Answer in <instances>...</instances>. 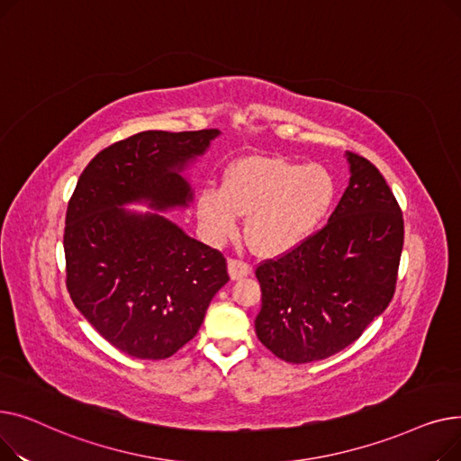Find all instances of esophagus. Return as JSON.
Returning <instances> with one entry per match:
<instances>
[{"instance_id": "esophagus-1", "label": "esophagus", "mask_w": 461, "mask_h": 461, "mask_svg": "<svg viewBox=\"0 0 461 461\" xmlns=\"http://www.w3.org/2000/svg\"><path fill=\"white\" fill-rule=\"evenodd\" d=\"M228 271H230L231 280H239V278H243V276H249L252 273V267H250V263H247L243 259L231 258L228 261Z\"/></svg>"}]
</instances>
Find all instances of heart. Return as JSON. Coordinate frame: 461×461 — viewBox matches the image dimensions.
I'll return each mask as SVG.
<instances>
[{
	"mask_svg": "<svg viewBox=\"0 0 461 461\" xmlns=\"http://www.w3.org/2000/svg\"><path fill=\"white\" fill-rule=\"evenodd\" d=\"M336 181L320 164L280 157H247L226 167L221 190L198 196V216L212 239H224L247 218V237L259 256L297 249L329 216Z\"/></svg>",
	"mask_w": 461,
	"mask_h": 461,
	"instance_id": "obj_1",
	"label": "heart"
}]
</instances>
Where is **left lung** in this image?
Segmentation results:
<instances>
[{
  "mask_svg": "<svg viewBox=\"0 0 461 461\" xmlns=\"http://www.w3.org/2000/svg\"><path fill=\"white\" fill-rule=\"evenodd\" d=\"M351 179L329 222L303 245L256 267L259 342L294 365L346 349L394 297L403 216L391 186L348 151Z\"/></svg>",
  "mask_w": 461,
  "mask_h": 461,
  "instance_id": "left-lung-1",
  "label": "left lung"
}]
</instances>
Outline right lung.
<instances>
[{
  "instance_id": "obj_1",
  "label": "right lung",
  "mask_w": 461,
  "mask_h": 461,
  "mask_svg": "<svg viewBox=\"0 0 461 461\" xmlns=\"http://www.w3.org/2000/svg\"><path fill=\"white\" fill-rule=\"evenodd\" d=\"M216 129L145 131L112 143L86 166L65 216L67 289L113 348L160 360L196 336L228 280L226 258L157 212L121 205L149 200L164 211L192 200L181 169L203 155Z\"/></svg>"
}]
</instances>
